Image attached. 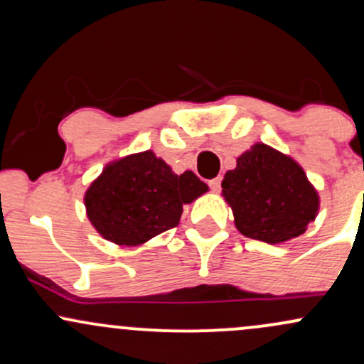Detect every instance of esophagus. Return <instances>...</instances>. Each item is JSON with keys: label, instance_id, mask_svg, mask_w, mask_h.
<instances>
[{"label": "esophagus", "instance_id": "34e87169", "mask_svg": "<svg viewBox=\"0 0 364 364\" xmlns=\"http://www.w3.org/2000/svg\"><path fill=\"white\" fill-rule=\"evenodd\" d=\"M220 179H223V178H215V179H210V181H208V186H210L212 191H219L220 190Z\"/></svg>", "mask_w": 364, "mask_h": 364}]
</instances>
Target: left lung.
<instances>
[{"mask_svg":"<svg viewBox=\"0 0 364 364\" xmlns=\"http://www.w3.org/2000/svg\"><path fill=\"white\" fill-rule=\"evenodd\" d=\"M236 162L223 179V195L237 231L270 245L303 235L320 200L301 166L265 144H255Z\"/></svg>","mask_w":364,"mask_h":364,"instance_id":"obj_1","label":"left lung"}]
</instances>
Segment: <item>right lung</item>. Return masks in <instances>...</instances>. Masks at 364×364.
<instances>
[{
    "instance_id": "add662e5",
    "label": "right lung",
    "mask_w": 364,
    "mask_h": 364,
    "mask_svg": "<svg viewBox=\"0 0 364 364\" xmlns=\"http://www.w3.org/2000/svg\"><path fill=\"white\" fill-rule=\"evenodd\" d=\"M207 190L191 171L178 176L145 150L107 164L83 200L99 235L116 245L136 246L176 228L183 205Z\"/></svg>"
}]
</instances>
